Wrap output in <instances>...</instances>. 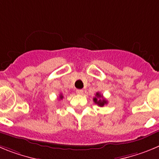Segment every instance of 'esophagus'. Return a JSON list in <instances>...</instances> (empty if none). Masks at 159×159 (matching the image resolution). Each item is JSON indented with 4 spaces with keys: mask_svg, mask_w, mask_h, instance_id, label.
Returning <instances> with one entry per match:
<instances>
[{
    "mask_svg": "<svg viewBox=\"0 0 159 159\" xmlns=\"http://www.w3.org/2000/svg\"><path fill=\"white\" fill-rule=\"evenodd\" d=\"M76 93L78 94V95H83V94H84V91H83L82 89H78L76 90Z\"/></svg>",
    "mask_w": 159,
    "mask_h": 159,
    "instance_id": "obj_1",
    "label": "esophagus"
}]
</instances>
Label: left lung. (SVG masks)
Here are the masks:
<instances>
[{"label":"left lung","mask_w":159,"mask_h":159,"mask_svg":"<svg viewBox=\"0 0 159 159\" xmlns=\"http://www.w3.org/2000/svg\"><path fill=\"white\" fill-rule=\"evenodd\" d=\"M93 101L99 107H103L105 104H107V101L103 98V96L99 92H97L95 94V97L93 98Z\"/></svg>","instance_id":"8db88e82"}]
</instances>
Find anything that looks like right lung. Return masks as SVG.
<instances>
[{"mask_svg":"<svg viewBox=\"0 0 159 159\" xmlns=\"http://www.w3.org/2000/svg\"><path fill=\"white\" fill-rule=\"evenodd\" d=\"M63 98H64L63 95H62V94H60V99H63Z\"/></svg>","mask_w":159,"mask_h":159,"instance_id":"add662e5","label":"right lung"}]
</instances>
